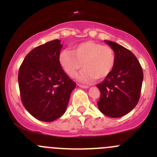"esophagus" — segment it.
Returning a JSON list of instances; mask_svg holds the SVG:
<instances>
[{"mask_svg":"<svg viewBox=\"0 0 157 157\" xmlns=\"http://www.w3.org/2000/svg\"><path fill=\"white\" fill-rule=\"evenodd\" d=\"M78 86L79 87H82V88H84V89H86V88H88V86H86V85H82V84H78Z\"/></svg>","mask_w":157,"mask_h":157,"instance_id":"obj_1","label":"esophagus"}]
</instances>
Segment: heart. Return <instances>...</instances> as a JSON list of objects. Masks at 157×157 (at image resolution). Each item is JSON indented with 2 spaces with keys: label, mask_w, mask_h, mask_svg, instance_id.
<instances>
[{
  "label": "heart",
  "mask_w": 157,
  "mask_h": 157,
  "mask_svg": "<svg viewBox=\"0 0 157 157\" xmlns=\"http://www.w3.org/2000/svg\"><path fill=\"white\" fill-rule=\"evenodd\" d=\"M59 62L71 77H74L82 65L84 69L78 78L90 82L96 78L103 79L110 74L116 63V53L109 45L87 41L75 45L71 51L62 50L59 55Z\"/></svg>",
  "instance_id": "1"
}]
</instances>
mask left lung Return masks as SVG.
Returning <instances> with one entry per match:
<instances>
[{"label":"left lung","mask_w":157,"mask_h":157,"mask_svg":"<svg viewBox=\"0 0 157 157\" xmlns=\"http://www.w3.org/2000/svg\"><path fill=\"white\" fill-rule=\"evenodd\" d=\"M116 53L113 70L97 86L101 92L98 109L112 118L125 116L139 101L143 71L139 61L129 49L117 43L105 41Z\"/></svg>","instance_id":"1"}]
</instances>
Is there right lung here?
Masks as SVG:
<instances>
[{
  "label": "right lung",
  "instance_id": "1",
  "mask_svg": "<svg viewBox=\"0 0 157 157\" xmlns=\"http://www.w3.org/2000/svg\"><path fill=\"white\" fill-rule=\"evenodd\" d=\"M62 46L56 39L36 47L19 67L22 103L30 114L43 122L54 121L63 116L76 86L59 64Z\"/></svg>",
  "mask_w": 157,
  "mask_h": 157
}]
</instances>
